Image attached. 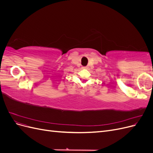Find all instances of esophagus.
<instances>
[{
	"instance_id": "1",
	"label": "esophagus",
	"mask_w": 153,
	"mask_h": 153,
	"mask_svg": "<svg viewBox=\"0 0 153 153\" xmlns=\"http://www.w3.org/2000/svg\"><path fill=\"white\" fill-rule=\"evenodd\" d=\"M82 68H83V69H87L88 67H87V66H83Z\"/></svg>"
}]
</instances>
